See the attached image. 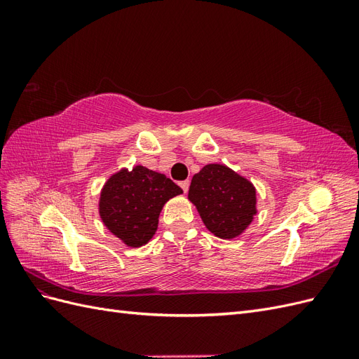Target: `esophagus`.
Returning <instances> with one entry per match:
<instances>
[{"label":"esophagus","mask_w":359,"mask_h":359,"mask_svg":"<svg viewBox=\"0 0 359 359\" xmlns=\"http://www.w3.org/2000/svg\"><path fill=\"white\" fill-rule=\"evenodd\" d=\"M180 186H181V189L184 190V193H187L189 186H190V182H189V180H186V181H181V182H180Z\"/></svg>","instance_id":"34e87169"}]
</instances>
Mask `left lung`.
I'll return each mask as SVG.
<instances>
[{
	"label": "left lung",
	"mask_w": 359,
	"mask_h": 359,
	"mask_svg": "<svg viewBox=\"0 0 359 359\" xmlns=\"http://www.w3.org/2000/svg\"><path fill=\"white\" fill-rule=\"evenodd\" d=\"M189 199L206 229L223 240L244 232L256 214L253 184L224 165H206L193 177Z\"/></svg>",
	"instance_id": "8db88e82"
}]
</instances>
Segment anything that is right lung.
I'll return each instance as SVG.
<instances>
[{
    "instance_id": "right-lung-1",
    "label": "right lung",
    "mask_w": 359,
    "mask_h": 359,
    "mask_svg": "<svg viewBox=\"0 0 359 359\" xmlns=\"http://www.w3.org/2000/svg\"><path fill=\"white\" fill-rule=\"evenodd\" d=\"M181 193V187L163 173L144 166L123 169L102 190L100 217L124 244L140 247L156 233L163 205Z\"/></svg>"
}]
</instances>
